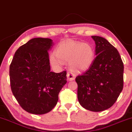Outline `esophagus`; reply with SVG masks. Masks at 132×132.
Segmentation results:
<instances>
[{
    "mask_svg": "<svg viewBox=\"0 0 132 132\" xmlns=\"http://www.w3.org/2000/svg\"><path fill=\"white\" fill-rule=\"evenodd\" d=\"M67 78L68 80H74L76 78V75L72 72H68L67 73Z\"/></svg>",
    "mask_w": 132,
    "mask_h": 132,
    "instance_id": "34e87169",
    "label": "esophagus"
}]
</instances>
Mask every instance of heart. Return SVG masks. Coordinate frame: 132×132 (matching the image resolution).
<instances>
[{
	"instance_id": "1",
	"label": "heart",
	"mask_w": 132,
	"mask_h": 132,
	"mask_svg": "<svg viewBox=\"0 0 132 132\" xmlns=\"http://www.w3.org/2000/svg\"><path fill=\"white\" fill-rule=\"evenodd\" d=\"M95 57V50L90 44L68 41L62 43L57 47L55 55H50V61L55 67L61 66L63 61H69L72 69L84 71L92 66Z\"/></svg>"
}]
</instances>
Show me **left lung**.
I'll list each match as a JSON object with an SVG mask.
<instances>
[{
	"instance_id": "1",
	"label": "left lung",
	"mask_w": 132,
	"mask_h": 132,
	"mask_svg": "<svg viewBox=\"0 0 132 132\" xmlns=\"http://www.w3.org/2000/svg\"><path fill=\"white\" fill-rule=\"evenodd\" d=\"M96 58L84 74L76 78L77 98L82 107L93 112L109 109L123 86V64L119 52L104 38L93 36Z\"/></svg>"
}]
</instances>
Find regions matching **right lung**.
<instances>
[{"label": "right lung", "instance_id": "1", "mask_svg": "<svg viewBox=\"0 0 132 132\" xmlns=\"http://www.w3.org/2000/svg\"><path fill=\"white\" fill-rule=\"evenodd\" d=\"M54 45L48 38H34L16 51L10 66L11 89L27 112L44 114L56 106L66 84V71H50L48 52Z\"/></svg>", "mask_w": 132, "mask_h": 132}]
</instances>
